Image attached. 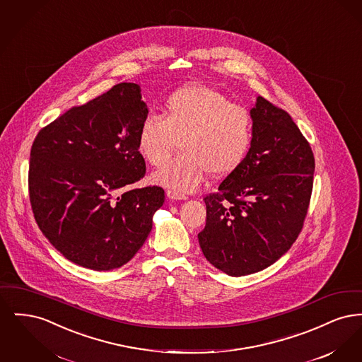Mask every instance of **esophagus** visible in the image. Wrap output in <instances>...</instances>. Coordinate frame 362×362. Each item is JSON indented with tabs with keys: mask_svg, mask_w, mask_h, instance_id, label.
<instances>
[{
	"mask_svg": "<svg viewBox=\"0 0 362 362\" xmlns=\"http://www.w3.org/2000/svg\"><path fill=\"white\" fill-rule=\"evenodd\" d=\"M167 197H168L170 199H173V201L187 199L186 195H182V194H179V192H176V191H173V189H167Z\"/></svg>",
	"mask_w": 362,
	"mask_h": 362,
	"instance_id": "obj_1",
	"label": "esophagus"
}]
</instances>
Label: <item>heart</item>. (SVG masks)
I'll return each mask as SVG.
<instances>
[{
  "mask_svg": "<svg viewBox=\"0 0 362 362\" xmlns=\"http://www.w3.org/2000/svg\"><path fill=\"white\" fill-rule=\"evenodd\" d=\"M252 138L250 112L230 103L224 93L205 86L175 90L163 117L149 115L138 129L139 153L153 167H161L177 141L184 153L153 175V182L177 192L198 189L206 173L225 177L235 173L248 153Z\"/></svg>",
  "mask_w": 362,
  "mask_h": 362,
  "instance_id": "1",
  "label": "heart"
}]
</instances>
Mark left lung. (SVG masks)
I'll use <instances>...</instances> for the list:
<instances>
[{
  "label": "left lung",
  "instance_id": "1",
  "mask_svg": "<svg viewBox=\"0 0 362 362\" xmlns=\"http://www.w3.org/2000/svg\"><path fill=\"white\" fill-rule=\"evenodd\" d=\"M250 115V151L205 197L206 225L198 233L205 258L232 276L258 273L288 252L313 186V153L291 115L262 96Z\"/></svg>",
  "mask_w": 362,
  "mask_h": 362
}]
</instances>
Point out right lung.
<instances>
[{"mask_svg": "<svg viewBox=\"0 0 362 362\" xmlns=\"http://www.w3.org/2000/svg\"><path fill=\"white\" fill-rule=\"evenodd\" d=\"M146 117L139 86L121 83L70 108L35 138L28 189L36 224L78 266L118 269L152 230L164 189H130L145 175L137 136Z\"/></svg>", "mask_w": 362, "mask_h": 362, "instance_id": "obj_1", "label": "right lung"}]
</instances>
